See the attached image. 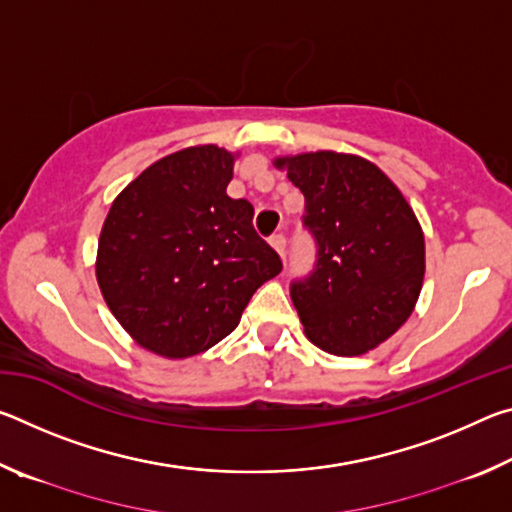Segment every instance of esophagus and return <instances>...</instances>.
I'll use <instances>...</instances> for the list:
<instances>
[{"label":"esophagus","instance_id":"1","mask_svg":"<svg viewBox=\"0 0 512 512\" xmlns=\"http://www.w3.org/2000/svg\"><path fill=\"white\" fill-rule=\"evenodd\" d=\"M268 241H271V246L284 257V253H287V237H284L282 232H277V235H273Z\"/></svg>","mask_w":512,"mask_h":512}]
</instances>
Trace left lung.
<instances>
[{"instance_id":"1","label":"left lung","mask_w":512,"mask_h":512,"mask_svg":"<svg viewBox=\"0 0 512 512\" xmlns=\"http://www.w3.org/2000/svg\"><path fill=\"white\" fill-rule=\"evenodd\" d=\"M305 194L316 262L291 282L309 341L339 357L377 348L420 296L424 237L409 203L375 164L334 151L277 158Z\"/></svg>"}]
</instances>
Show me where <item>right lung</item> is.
Here are the masks:
<instances>
[{
	"label": "right lung",
	"instance_id": "add662e5",
	"mask_svg": "<svg viewBox=\"0 0 512 512\" xmlns=\"http://www.w3.org/2000/svg\"><path fill=\"white\" fill-rule=\"evenodd\" d=\"M232 153L192 146L151 164L103 223L97 280L142 348L169 359L205 352L239 325L282 259L253 228V205L230 198Z\"/></svg>",
	"mask_w": 512,
	"mask_h": 512
}]
</instances>
